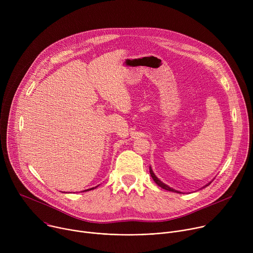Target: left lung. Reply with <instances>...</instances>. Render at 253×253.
Listing matches in <instances>:
<instances>
[{
    "label": "left lung",
    "instance_id": "1",
    "mask_svg": "<svg viewBox=\"0 0 253 253\" xmlns=\"http://www.w3.org/2000/svg\"><path fill=\"white\" fill-rule=\"evenodd\" d=\"M149 170H150V174H151V177L153 178V180H154V182L158 185V186H160L161 188H163V189H165V190H168V191H172V192H177V193H182V192H180V191H177V190H175V189H173V188H171V187H169L168 185H166L165 183H163L161 180H159L157 177H156V175L154 174V172H153V170H152V168L151 167H149ZM212 182V181H211ZM211 182H209L208 184H206L204 187H206V186H208ZM203 187V188H204Z\"/></svg>",
    "mask_w": 253,
    "mask_h": 253
}]
</instances>
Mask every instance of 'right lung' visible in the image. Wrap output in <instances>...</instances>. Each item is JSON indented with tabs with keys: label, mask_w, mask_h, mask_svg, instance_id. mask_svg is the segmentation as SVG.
Instances as JSON below:
<instances>
[{
	"label": "right lung",
	"mask_w": 253,
	"mask_h": 253,
	"mask_svg": "<svg viewBox=\"0 0 253 253\" xmlns=\"http://www.w3.org/2000/svg\"><path fill=\"white\" fill-rule=\"evenodd\" d=\"M97 187V186H96ZM96 187H93V188H90V189H87V190H84V191H89V190H92V189H95Z\"/></svg>",
	"instance_id": "obj_1"
}]
</instances>
